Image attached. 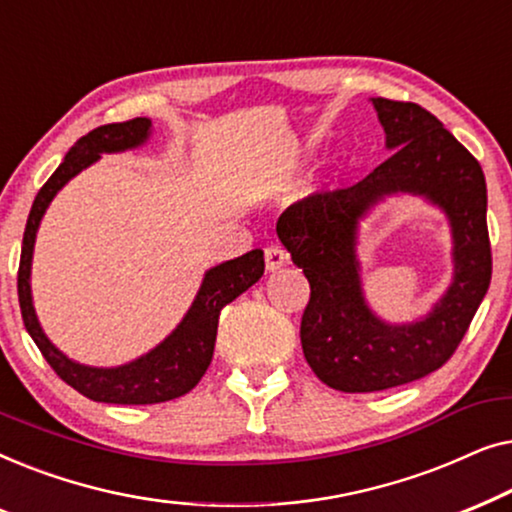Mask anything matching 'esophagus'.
<instances>
[{
	"instance_id": "obj_1",
	"label": "esophagus",
	"mask_w": 512,
	"mask_h": 512,
	"mask_svg": "<svg viewBox=\"0 0 512 512\" xmlns=\"http://www.w3.org/2000/svg\"><path fill=\"white\" fill-rule=\"evenodd\" d=\"M286 263H289V254H286L284 247H279V244H268L265 247V268L270 272L282 270Z\"/></svg>"
}]
</instances>
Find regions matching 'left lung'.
Returning <instances> with one entry per match:
<instances>
[{"label": "left lung", "mask_w": 512, "mask_h": 512, "mask_svg": "<svg viewBox=\"0 0 512 512\" xmlns=\"http://www.w3.org/2000/svg\"><path fill=\"white\" fill-rule=\"evenodd\" d=\"M387 149L394 153L349 188L312 193L277 221L291 261L310 282L300 321L303 354L314 375L345 394L415 382L454 354L489 289L492 247L487 184L478 160L431 111L373 97ZM424 194L453 228L455 277L422 322L391 327L365 305L355 258L358 221L387 194Z\"/></svg>", "instance_id": "obj_1"}]
</instances>
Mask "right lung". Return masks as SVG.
<instances>
[{
    "mask_svg": "<svg viewBox=\"0 0 512 512\" xmlns=\"http://www.w3.org/2000/svg\"><path fill=\"white\" fill-rule=\"evenodd\" d=\"M149 135V118H132V121L125 123L100 125V128L83 135L69 149L58 170L51 174V179L41 186L37 198H34L30 216H27L23 235V251H20L18 268V300L27 333L37 342L39 352L44 354L48 366L58 373L60 380L97 403L151 405L172 401V398L188 394L202 380L209 363H212L221 310L228 303H233L249 286H254L263 277L265 270L261 249H254L249 254L207 270L198 296H195L186 317L181 319V324L156 349H151L149 354L139 356L135 361L125 363V366H83V363L67 359L46 338V333L39 326L37 314H34L30 289L34 237H37L41 216H44L46 207L51 205L55 193L81 170H86L88 165L100 160V153L135 149V146H142L149 139Z\"/></svg>",
    "mask_w": 512,
    "mask_h": 512,
    "instance_id": "1",
    "label": "right lung"
}]
</instances>
